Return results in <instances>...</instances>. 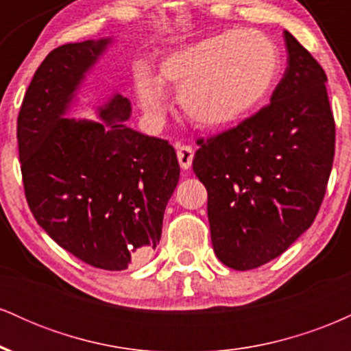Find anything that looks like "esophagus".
Instances as JSON below:
<instances>
[{
  "mask_svg": "<svg viewBox=\"0 0 351 351\" xmlns=\"http://www.w3.org/2000/svg\"><path fill=\"white\" fill-rule=\"evenodd\" d=\"M176 155H178L180 167L183 168V170H188V168L191 167V163H193V155H195L193 148L189 147V145H180Z\"/></svg>",
  "mask_w": 351,
  "mask_h": 351,
  "instance_id": "34e87169",
  "label": "esophagus"
}]
</instances>
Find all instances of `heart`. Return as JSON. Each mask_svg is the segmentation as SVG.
Instances as JSON below:
<instances>
[{
	"label": "heart",
	"mask_w": 351,
	"mask_h": 351,
	"mask_svg": "<svg viewBox=\"0 0 351 351\" xmlns=\"http://www.w3.org/2000/svg\"><path fill=\"white\" fill-rule=\"evenodd\" d=\"M279 71V49L267 36L236 29L168 52L158 77L180 94V106L191 122L217 128L252 110L269 94ZM161 84L143 67L136 71V99L152 119H160L167 108Z\"/></svg>",
	"instance_id": "b5f03b06"
}]
</instances>
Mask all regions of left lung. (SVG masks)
<instances>
[{
    "instance_id": "1",
    "label": "left lung",
    "mask_w": 351,
    "mask_h": 351,
    "mask_svg": "<svg viewBox=\"0 0 351 351\" xmlns=\"http://www.w3.org/2000/svg\"><path fill=\"white\" fill-rule=\"evenodd\" d=\"M284 39L287 69L271 102L196 140L193 171L208 191L213 249L236 271L276 259L312 226L335 155L325 71L289 31Z\"/></svg>"
}]
</instances>
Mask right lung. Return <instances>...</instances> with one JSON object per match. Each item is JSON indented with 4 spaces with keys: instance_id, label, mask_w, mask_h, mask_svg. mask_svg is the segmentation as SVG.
<instances>
[{
    "instance_id": "obj_1",
    "label": "right lung",
    "mask_w": 351,
    "mask_h": 351,
    "mask_svg": "<svg viewBox=\"0 0 351 351\" xmlns=\"http://www.w3.org/2000/svg\"><path fill=\"white\" fill-rule=\"evenodd\" d=\"M108 43H71L47 54L23 99L18 150L24 196L39 226L82 263L123 271L160 243L180 165L167 140L123 123L130 102L122 95L100 108V123L64 119Z\"/></svg>"
}]
</instances>
